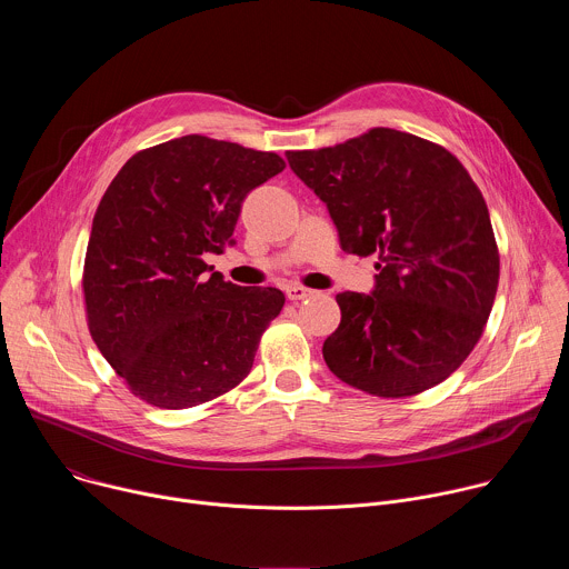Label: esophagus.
Returning <instances> with one entry per match:
<instances>
[{"label": "esophagus", "mask_w": 569, "mask_h": 569, "mask_svg": "<svg viewBox=\"0 0 569 569\" xmlns=\"http://www.w3.org/2000/svg\"><path fill=\"white\" fill-rule=\"evenodd\" d=\"M310 295H312V290L301 288V286H288V288H286V297H288L290 301H301V299H306V297H310Z\"/></svg>", "instance_id": "obj_1"}]
</instances>
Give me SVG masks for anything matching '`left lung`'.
<instances>
[{
  "label": "left lung",
  "instance_id": "obj_1",
  "mask_svg": "<svg viewBox=\"0 0 569 569\" xmlns=\"http://www.w3.org/2000/svg\"><path fill=\"white\" fill-rule=\"evenodd\" d=\"M286 157L327 204L340 248L378 257L369 295L336 297L340 327L321 347L329 369L385 398L443 382L481 338L500 279L489 209L461 161L391 128Z\"/></svg>",
  "mask_w": 569,
  "mask_h": 569
}]
</instances>
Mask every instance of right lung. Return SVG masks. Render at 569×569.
Here are the masks:
<instances>
[{"instance_id": "1", "label": "right lung", "mask_w": 569, "mask_h": 569, "mask_svg": "<svg viewBox=\"0 0 569 569\" xmlns=\"http://www.w3.org/2000/svg\"><path fill=\"white\" fill-rule=\"evenodd\" d=\"M286 169L274 152L187 134L132 154L94 213L83 292L92 340L130 391L184 410L252 369L277 288L211 272L248 193Z\"/></svg>"}]
</instances>
